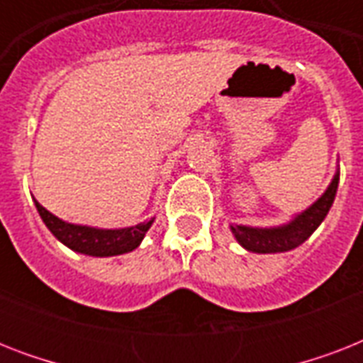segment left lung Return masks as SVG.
I'll return each mask as SVG.
<instances>
[{
	"mask_svg": "<svg viewBox=\"0 0 363 363\" xmlns=\"http://www.w3.org/2000/svg\"><path fill=\"white\" fill-rule=\"evenodd\" d=\"M339 186V169L335 171L332 182L328 184L320 198L307 209L294 215L292 218L279 226H247V224H230L235 241L245 250L256 254H277L288 252L299 247L301 242L315 233V230L322 224L330 213L337 194Z\"/></svg>",
	"mask_w": 363,
	"mask_h": 363,
	"instance_id": "obj_1",
	"label": "left lung"
}]
</instances>
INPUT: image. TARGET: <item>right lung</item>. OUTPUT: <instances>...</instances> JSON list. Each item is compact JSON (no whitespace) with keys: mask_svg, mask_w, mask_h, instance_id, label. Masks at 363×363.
<instances>
[{"mask_svg":"<svg viewBox=\"0 0 363 363\" xmlns=\"http://www.w3.org/2000/svg\"><path fill=\"white\" fill-rule=\"evenodd\" d=\"M33 201H35L37 213L41 216V220L45 222V226L50 230L54 238L75 252L96 256V258L118 256V254L135 250L154 222V218H150V220H145L135 226L111 228V230L109 228L86 226V224H73V222H65L52 215L37 199Z\"/></svg>","mask_w":363,"mask_h":363,"instance_id":"add662e5","label":"right lung"}]
</instances>
